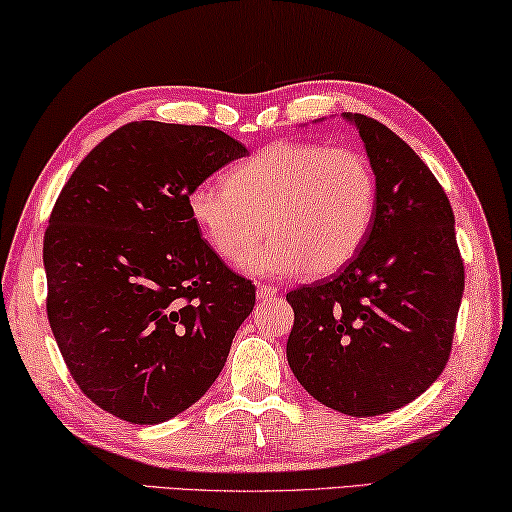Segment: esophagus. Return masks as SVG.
Segmentation results:
<instances>
[{
	"label": "esophagus",
	"instance_id": "1",
	"mask_svg": "<svg viewBox=\"0 0 512 512\" xmlns=\"http://www.w3.org/2000/svg\"><path fill=\"white\" fill-rule=\"evenodd\" d=\"M275 294H278V289H275V287H269V285H259L257 287V300H269Z\"/></svg>",
	"mask_w": 512,
	"mask_h": 512
}]
</instances>
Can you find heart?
<instances>
[{
  "instance_id": "1",
  "label": "heart",
  "mask_w": 512,
  "mask_h": 512,
  "mask_svg": "<svg viewBox=\"0 0 512 512\" xmlns=\"http://www.w3.org/2000/svg\"><path fill=\"white\" fill-rule=\"evenodd\" d=\"M186 207L214 253L232 264L253 250L266 223L271 237L243 262L250 275H328L367 241L378 184L358 150L278 141L234 166L225 182L193 186Z\"/></svg>"
}]
</instances>
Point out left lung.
Instances as JSON below:
<instances>
[{"label": "left lung", "instance_id": "8db88e82", "mask_svg": "<svg viewBox=\"0 0 512 512\" xmlns=\"http://www.w3.org/2000/svg\"><path fill=\"white\" fill-rule=\"evenodd\" d=\"M378 184L376 221L342 271L287 294V360L316 401L351 417L403 408L440 376L465 289L440 182L392 129L344 113Z\"/></svg>", "mask_w": 512, "mask_h": 512}]
</instances>
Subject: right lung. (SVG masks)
Segmentation results:
<instances>
[{
  "label": "right lung",
  "instance_id": "add662e5",
  "mask_svg": "<svg viewBox=\"0 0 512 512\" xmlns=\"http://www.w3.org/2000/svg\"><path fill=\"white\" fill-rule=\"evenodd\" d=\"M246 154L216 127L141 120L63 186L43 243L47 319L70 376L111 415L173 419L225 367L255 285L200 239L186 198Z\"/></svg>",
  "mask_w": 512,
  "mask_h": 512
}]
</instances>
